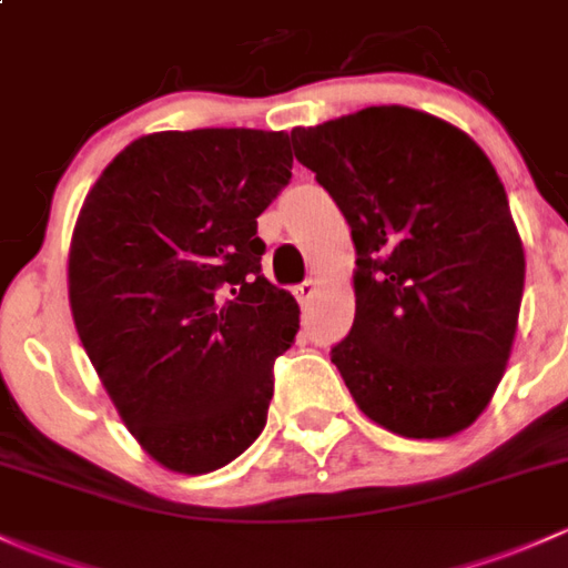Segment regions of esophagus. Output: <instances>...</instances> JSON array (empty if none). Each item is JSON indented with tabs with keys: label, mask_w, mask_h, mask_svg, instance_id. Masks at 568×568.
Segmentation results:
<instances>
[{
	"label": "esophagus",
	"mask_w": 568,
	"mask_h": 568,
	"mask_svg": "<svg viewBox=\"0 0 568 568\" xmlns=\"http://www.w3.org/2000/svg\"><path fill=\"white\" fill-rule=\"evenodd\" d=\"M314 292H316L314 278H306V282H303L301 286H295V297L303 303V306H306L311 297H314Z\"/></svg>",
	"instance_id": "esophagus-1"
}]
</instances>
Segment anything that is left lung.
I'll return each instance as SVG.
<instances>
[{
    "mask_svg": "<svg viewBox=\"0 0 568 568\" xmlns=\"http://www.w3.org/2000/svg\"><path fill=\"white\" fill-rule=\"evenodd\" d=\"M355 243V325L333 346L359 412L447 438L485 412L520 316L526 254L496 168L463 130L404 105L292 130Z\"/></svg>",
    "mask_w": 568,
    "mask_h": 568,
    "instance_id": "left-lung-1",
    "label": "left lung"
}]
</instances>
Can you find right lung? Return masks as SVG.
Instances as JSON below:
<instances>
[{
  "label": "right lung",
  "instance_id": "1",
  "mask_svg": "<svg viewBox=\"0 0 568 568\" xmlns=\"http://www.w3.org/2000/svg\"><path fill=\"white\" fill-rule=\"evenodd\" d=\"M284 132L132 140L78 213L67 260L81 344L140 447L216 471L265 428L301 308L260 273L257 216L292 179Z\"/></svg>",
  "mask_w": 568,
  "mask_h": 568
}]
</instances>
